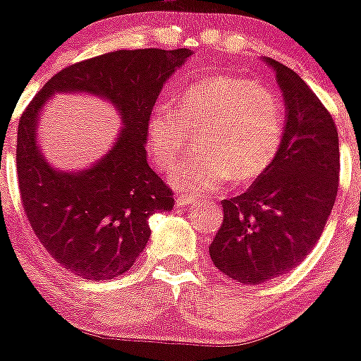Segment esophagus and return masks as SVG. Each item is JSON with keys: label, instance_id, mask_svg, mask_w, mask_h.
<instances>
[{"label": "esophagus", "instance_id": "34e87169", "mask_svg": "<svg viewBox=\"0 0 361 361\" xmlns=\"http://www.w3.org/2000/svg\"><path fill=\"white\" fill-rule=\"evenodd\" d=\"M192 203H196V197L194 196H185V194H181V196L178 197V204H181V207H187V204Z\"/></svg>", "mask_w": 361, "mask_h": 361}]
</instances>
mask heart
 I'll return each instance as SVG.
<instances>
[{"label":"heart","instance_id":"heart-1","mask_svg":"<svg viewBox=\"0 0 361 361\" xmlns=\"http://www.w3.org/2000/svg\"><path fill=\"white\" fill-rule=\"evenodd\" d=\"M196 154L169 176L173 187L210 192L226 181L248 185L274 165L284 136L282 104L268 87L237 75L207 77L180 93L178 106L161 100L147 120L152 161L169 169L200 131Z\"/></svg>","mask_w":361,"mask_h":361}]
</instances>
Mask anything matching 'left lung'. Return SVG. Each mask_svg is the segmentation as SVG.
Wrapping results in <instances>:
<instances>
[{
  "instance_id": "8db88e82",
  "label": "left lung",
  "mask_w": 361,
  "mask_h": 361,
  "mask_svg": "<svg viewBox=\"0 0 361 361\" xmlns=\"http://www.w3.org/2000/svg\"><path fill=\"white\" fill-rule=\"evenodd\" d=\"M286 106L274 165L241 196L221 201L223 225L210 257L226 277L261 284L306 259L324 232L338 190V131L304 80L274 59Z\"/></svg>"
}]
</instances>
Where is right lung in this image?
<instances>
[{
  "label": "right lung",
  "mask_w": 361,
  "mask_h": 361,
  "mask_svg": "<svg viewBox=\"0 0 361 361\" xmlns=\"http://www.w3.org/2000/svg\"><path fill=\"white\" fill-rule=\"evenodd\" d=\"M192 55L180 50H116L55 73L18 126L19 194L41 245L61 266L90 281L124 275L151 235L149 217L174 207L173 190L147 164V120L165 80ZM90 92L121 113L119 140L80 173L57 171L37 144L38 113L54 92Z\"/></svg>",
  "instance_id": "add662e5"
}]
</instances>
